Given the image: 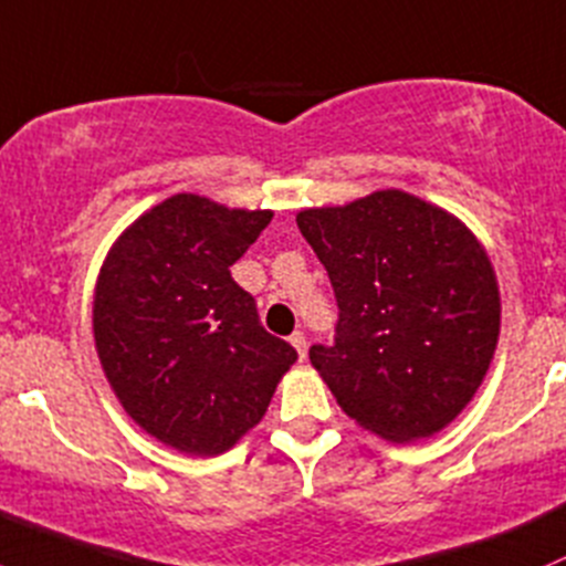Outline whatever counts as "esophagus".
<instances>
[{"mask_svg":"<svg viewBox=\"0 0 566 566\" xmlns=\"http://www.w3.org/2000/svg\"><path fill=\"white\" fill-rule=\"evenodd\" d=\"M291 345L296 348V354H300V358L307 356V337L302 332H294L291 334Z\"/></svg>","mask_w":566,"mask_h":566,"instance_id":"esophagus-1","label":"esophagus"}]
</instances>
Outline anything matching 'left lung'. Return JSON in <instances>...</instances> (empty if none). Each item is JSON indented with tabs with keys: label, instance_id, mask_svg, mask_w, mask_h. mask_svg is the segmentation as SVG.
I'll return each mask as SVG.
<instances>
[{
	"label": "left lung",
	"instance_id": "1",
	"mask_svg": "<svg viewBox=\"0 0 566 566\" xmlns=\"http://www.w3.org/2000/svg\"><path fill=\"white\" fill-rule=\"evenodd\" d=\"M296 227L337 296V337L310 361L345 416L391 442L453 423L500 339V285L478 237L399 188L300 210Z\"/></svg>",
	"mask_w": 566,
	"mask_h": 566
}]
</instances>
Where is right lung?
<instances>
[{
	"label": "right lung",
	"instance_id": "1",
	"mask_svg": "<svg viewBox=\"0 0 566 566\" xmlns=\"http://www.w3.org/2000/svg\"><path fill=\"white\" fill-rule=\"evenodd\" d=\"M272 210L175 193L120 232L94 289V343L126 416L188 455L234 448L264 418L296 350L259 324L229 266Z\"/></svg>",
	"mask_w": 566,
	"mask_h": 566
}]
</instances>
